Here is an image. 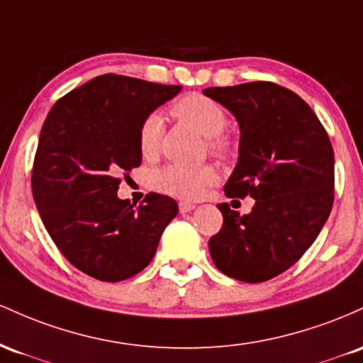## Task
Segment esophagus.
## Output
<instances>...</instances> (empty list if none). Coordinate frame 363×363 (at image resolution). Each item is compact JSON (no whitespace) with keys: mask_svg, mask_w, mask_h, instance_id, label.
<instances>
[{"mask_svg":"<svg viewBox=\"0 0 363 363\" xmlns=\"http://www.w3.org/2000/svg\"><path fill=\"white\" fill-rule=\"evenodd\" d=\"M178 207H180V213H182V214L190 213V211L195 209L194 203H190V202H180V203H178Z\"/></svg>","mask_w":363,"mask_h":363,"instance_id":"esophagus-1","label":"esophagus"}]
</instances>
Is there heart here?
I'll return each instance as SVG.
<instances>
[{
	"instance_id": "b5f03b06",
	"label": "heart",
	"mask_w": 363,
	"mask_h": 363,
	"mask_svg": "<svg viewBox=\"0 0 363 363\" xmlns=\"http://www.w3.org/2000/svg\"><path fill=\"white\" fill-rule=\"evenodd\" d=\"M173 115L197 128L203 137L209 138L211 152L225 156L230 152V140L223 135L228 127V115L218 101L201 92H190L182 96L171 108ZM164 120L160 113H150L142 120L137 132V144L142 157L152 160L160 154ZM218 180V171L213 166H183L166 164L152 174V186L162 194L178 199L202 197L209 186Z\"/></svg>"
}]
</instances>
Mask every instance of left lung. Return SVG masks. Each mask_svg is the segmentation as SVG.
<instances>
[{
  "mask_svg": "<svg viewBox=\"0 0 363 363\" xmlns=\"http://www.w3.org/2000/svg\"><path fill=\"white\" fill-rule=\"evenodd\" d=\"M207 97L240 125L230 199H255L250 214L219 203L223 226L209 252L219 271L262 283L290 269L328 221L335 202V152L323 123L298 94L272 82L209 87Z\"/></svg>",
  "mask_w": 363,
  "mask_h": 363,
  "instance_id": "left-lung-1",
  "label": "left lung"
}]
</instances>
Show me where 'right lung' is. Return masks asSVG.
I'll return each mask as SVG.
<instances>
[{"label":"right lung","mask_w":363,"mask_h":363,"mask_svg":"<svg viewBox=\"0 0 363 363\" xmlns=\"http://www.w3.org/2000/svg\"><path fill=\"white\" fill-rule=\"evenodd\" d=\"M182 85L106 73L73 89L51 108L40 130L32 195L48 233L68 262L116 283L149 266L178 213L161 194L140 206L118 199L120 174L142 162L137 132Z\"/></svg>","instance_id":"obj_1"}]
</instances>
